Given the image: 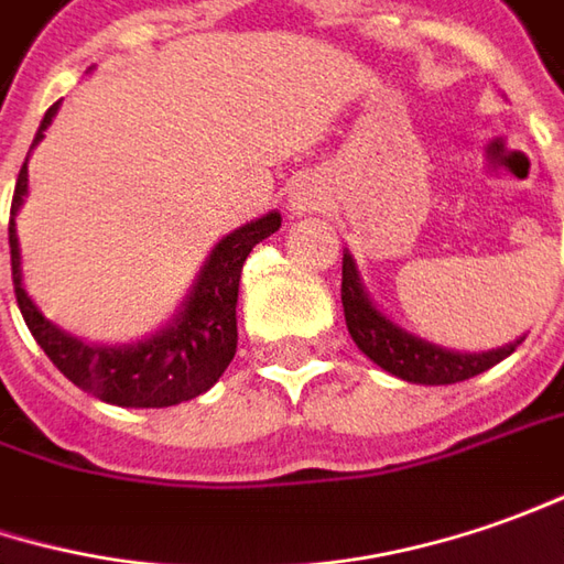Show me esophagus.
<instances>
[{"instance_id":"obj_1","label":"esophagus","mask_w":564,"mask_h":564,"mask_svg":"<svg viewBox=\"0 0 564 564\" xmlns=\"http://www.w3.org/2000/svg\"><path fill=\"white\" fill-rule=\"evenodd\" d=\"M290 208H293L296 215H302V212H312L315 203H312V196H308V193H296V196L290 199Z\"/></svg>"}]
</instances>
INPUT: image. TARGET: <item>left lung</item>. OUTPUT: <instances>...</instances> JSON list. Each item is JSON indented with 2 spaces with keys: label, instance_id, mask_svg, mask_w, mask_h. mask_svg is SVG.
<instances>
[{
  "label": "left lung",
  "instance_id": "obj_1",
  "mask_svg": "<svg viewBox=\"0 0 564 564\" xmlns=\"http://www.w3.org/2000/svg\"><path fill=\"white\" fill-rule=\"evenodd\" d=\"M343 312H346V327L352 340L368 359L380 365L383 371L409 380V383H458V380L484 375L506 356H512L514 346L521 340L509 343L494 352H449L431 343L417 340L412 334L399 330L393 321H387L371 300L365 296L359 283V271L349 256H343Z\"/></svg>",
  "mask_w": 564,
  "mask_h": 564
}]
</instances>
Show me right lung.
<instances>
[{
  "instance_id": "add662e5",
  "label": "right lung",
  "mask_w": 564,
  "mask_h": 564,
  "mask_svg": "<svg viewBox=\"0 0 564 564\" xmlns=\"http://www.w3.org/2000/svg\"><path fill=\"white\" fill-rule=\"evenodd\" d=\"M52 106L36 130V140H43V130L50 127ZM28 193V162L21 165L14 199H11L9 246H11V281L14 300L28 321L33 340L52 359V365L65 378L111 405L127 409H165L186 399L205 393L215 380L221 378L237 352V293H240V271L252 246L262 243L281 227V215L271 212L259 221L243 224L240 230L227 234L221 243L212 249L199 281L193 286L186 308L171 327L159 330L155 337L133 346H89L68 337L55 324L40 315V308L30 302L21 286V252L14 234V212L24 203Z\"/></svg>"
}]
</instances>
